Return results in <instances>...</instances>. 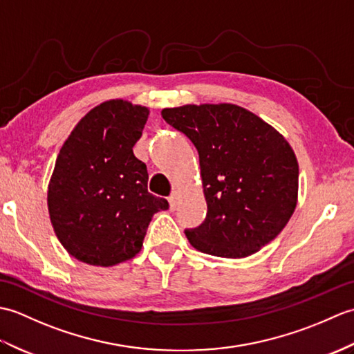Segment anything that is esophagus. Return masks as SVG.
Wrapping results in <instances>:
<instances>
[{"mask_svg": "<svg viewBox=\"0 0 354 354\" xmlns=\"http://www.w3.org/2000/svg\"><path fill=\"white\" fill-rule=\"evenodd\" d=\"M178 201H179V194L178 192H173L170 196H169V204H170V209L171 212H175V209L178 208Z\"/></svg>", "mask_w": 354, "mask_h": 354, "instance_id": "obj_1", "label": "esophagus"}]
</instances>
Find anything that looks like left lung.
<instances>
[{"label":"left lung","instance_id":"1","mask_svg":"<svg viewBox=\"0 0 354 354\" xmlns=\"http://www.w3.org/2000/svg\"><path fill=\"white\" fill-rule=\"evenodd\" d=\"M162 118L198 149L207 217L185 230L193 248L243 259L274 240L295 212L298 161L272 126L231 103L165 108Z\"/></svg>","mask_w":354,"mask_h":354}]
</instances>
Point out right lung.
I'll return each mask as SVG.
<instances>
[{
	"label": "right lung",
	"instance_id": "obj_1",
	"mask_svg": "<svg viewBox=\"0 0 354 354\" xmlns=\"http://www.w3.org/2000/svg\"><path fill=\"white\" fill-rule=\"evenodd\" d=\"M147 117L141 104L103 102L64 142L47 204L53 230L74 259L106 268L135 257L152 216L169 208L147 192V167L132 150Z\"/></svg>",
	"mask_w": 354,
	"mask_h": 354
}]
</instances>
